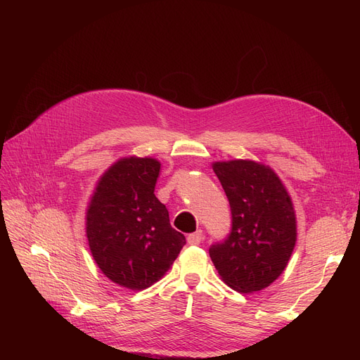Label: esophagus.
Listing matches in <instances>:
<instances>
[{"label": "esophagus", "mask_w": 360, "mask_h": 360, "mask_svg": "<svg viewBox=\"0 0 360 360\" xmlns=\"http://www.w3.org/2000/svg\"><path fill=\"white\" fill-rule=\"evenodd\" d=\"M201 240H202V231H201V230L195 231V233H192V234L188 236V243H189V245H200Z\"/></svg>", "instance_id": "1"}]
</instances>
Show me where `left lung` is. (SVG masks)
I'll return each mask as SVG.
<instances>
[{"label": "left lung", "mask_w": 360, "mask_h": 360, "mask_svg": "<svg viewBox=\"0 0 360 360\" xmlns=\"http://www.w3.org/2000/svg\"><path fill=\"white\" fill-rule=\"evenodd\" d=\"M231 207V231L209 252L217 274L238 292L269 287L287 267L296 246L292 201L276 172L254 160L214 162Z\"/></svg>", "instance_id": "left-lung-1"}]
</instances>
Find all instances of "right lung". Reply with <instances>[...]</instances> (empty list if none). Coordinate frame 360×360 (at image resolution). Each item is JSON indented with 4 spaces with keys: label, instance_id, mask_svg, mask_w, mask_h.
Listing matches in <instances>:
<instances>
[{
    "label": "right lung",
    "instance_id": "obj_1",
    "mask_svg": "<svg viewBox=\"0 0 360 360\" xmlns=\"http://www.w3.org/2000/svg\"><path fill=\"white\" fill-rule=\"evenodd\" d=\"M160 162L129 156L105 171L85 216L91 255L102 274L129 290H146L167 274L186 238L174 230L155 195Z\"/></svg>",
    "mask_w": 360,
    "mask_h": 360
}]
</instances>
